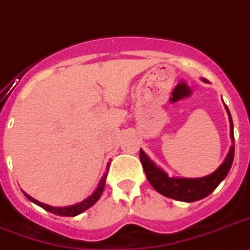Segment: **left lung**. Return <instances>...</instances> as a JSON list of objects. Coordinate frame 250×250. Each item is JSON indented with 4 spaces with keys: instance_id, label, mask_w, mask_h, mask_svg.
<instances>
[{
    "instance_id": "8db88e82",
    "label": "left lung",
    "mask_w": 250,
    "mask_h": 250,
    "mask_svg": "<svg viewBox=\"0 0 250 250\" xmlns=\"http://www.w3.org/2000/svg\"><path fill=\"white\" fill-rule=\"evenodd\" d=\"M226 110L229 113V119H230V136L232 138V146L230 147L228 156L224 160L220 167L212 174L207 177L196 178V179H188V178H171L167 173L161 170L160 167H156L152 160L148 159V156L144 151L140 150V160H141L142 167H144L145 174L147 177L148 182L157 192L165 197L173 198V200L183 201V202H194V201L202 200L205 197L213 192L216 187L221 183L228 175L229 170L232 165L234 160V131H232V119L228 106Z\"/></svg>"
}]
</instances>
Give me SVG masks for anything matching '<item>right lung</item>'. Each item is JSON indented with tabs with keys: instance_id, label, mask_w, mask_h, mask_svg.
<instances>
[{
	"instance_id": "right-lung-1",
	"label": "right lung",
	"mask_w": 250,
	"mask_h": 250,
	"mask_svg": "<svg viewBox=\"0 0 250 250\" xmlns=\"http://www.w3.org/2000/svg\"><path fill=\"white\" fill-rule=\"evenodd\" d=\"M108 167H109V164H108ZM105 179H106V173L103 175L102 180H100L99 186H98V188H96L95 192H94L93 194L89 197V198H86L85 201L77 203V205H73V206H67V207L48 206V205H44V203H42V202H39V201L34 200L33 197H30L29 194H26L25 192H24V194L26 196V198H28V200H30L31 202H34L35 205H38V206H41L42 208H44L45 211H49V212L54 213V215L67 216V217H70V216L80 215L81 212H83V211H86L87 208H90V207L93 206L96 201L99 200L100 196H102L103 190H104V187H105Z\"/></svg>"
}]
</instances>
